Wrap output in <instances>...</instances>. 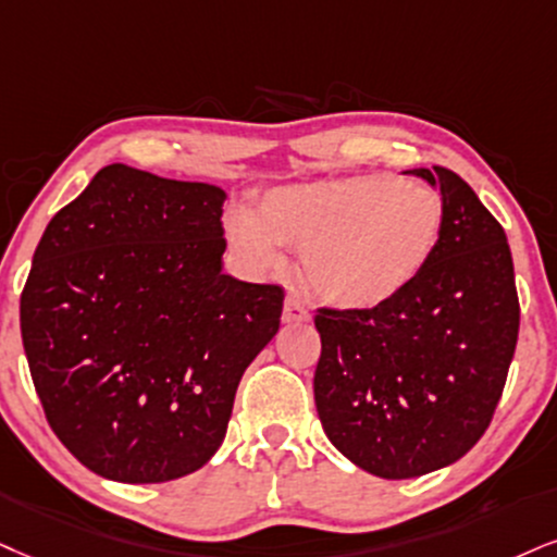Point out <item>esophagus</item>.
Here are the masks:
<instances>
[{
	"instance_id": "1",
	"label": "esophagus",
	"mask_w": 557,
	"mask_h": 557,
	"mask_svg": "<svg viewBox=\"0 0 557 557\" xmlns=\"http://www.w3.org/2000/svg\"><path fill=\"white\" fill-rule=\"evenodd\" d=\"M284 322H310L312 320V312L307 310L305 305L297 297H286L284 301Z\"/></svg>"
}]
</instances>
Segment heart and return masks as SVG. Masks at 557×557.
Returning <instances> with one entry per match:
<instances>
[{"label": "heart", "instance_id": "1", "mask_svg": "<svg viewBox=\"0 0 557 557\" xmlns=\"http://www.w3.org/2000/svg\"><path fill=\"white\" fill-rule=\"evenodd\" d=\"M444 226L442 196L395 175H348L286 185L260 201L258 216L226 222V239L252 268L301 252L307 286L341 310H374L413 284Z\"/></svg>", "mask_w": 557, "mask_h": 557}]
</instances>
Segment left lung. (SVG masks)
Wrapping results in <instances>:
<instances>
[{"label": "left lung", "mask_w": 557, "mask_h": 557, "mask_svg": "<svg viewBox=\"0 0 557 557\" xmlns=\"http://www.w3.org/2000/svg\"><path fill=\"white\" fill-rule=\"evenodd\" d=\"M413 173L442 190L434 256L387 305L314 314L322 429L341 455L387 480L468 455L496 413L519 335L504 226L451 170Z\"/></svg>", "instance_id": "1"}]
</instances>
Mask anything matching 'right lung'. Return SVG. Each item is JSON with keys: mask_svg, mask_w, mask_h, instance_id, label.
I'll return each mask as SVG.
<instances>
[{"mask_svg": "<svg viewBox=\"0 0 557 557\" xmlns=\"http://www.w3.org/2000/svg\"><path fill=\"white\" fill-rule=\"evenodd\" d=\"M224 198L108 164L36 247L20 297L27 367L53 434L102 478L203 468L278 333L284 289L222 273Z\"/></svg>", "mask_w": 557, "mask_h": 557, "instance_id": "obj_1", "label": "right lung"}]
</instances>
